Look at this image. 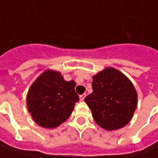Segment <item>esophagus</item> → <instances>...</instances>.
<instances>
[{
	"label": "esophagus",
	"instance_id": "1",
	"mask_svg": "<svg viewBox=\"0 0 158 158\" xmlns=\"http://www.w3.org/2000/svg\"><path fill=\"white\" fill-rule=\"evenodd\" d=\"M86 96H87V95H86L85 93H84V94H82V95H80V96H79V99H80L81 101H83V100L85 99V98H86Z\"/></svg>",
	"mask_w": 158,
	"mask_h": 158
}]
</instances>
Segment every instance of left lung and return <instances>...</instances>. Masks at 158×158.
<instances>
[{
	"instance_id": "left-lung-1",
	"label": "left lung",
	"mask_w": 158,
	"mask_h": 158,
	"mask_svg": "<svg viewBox=\"0 0 158 158\" xmlns=\"http://www.w3.org/2000/svg\"><path fill=\"white\" fill-rule=\"evenodd\" d=\"M92 89L85 102L98 125L114 131L129 123L136 110L138 97L127 77L114 68H106L93 77Z\"/></svg>"
}]
</instances>
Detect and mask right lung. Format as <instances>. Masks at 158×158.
<instances>
[{
    "label": "right lung",
    "instance_id": "add662e5",
    "mask_svg": "<svg viewBox=\"0 0 158 158\" xmlns=\"http://www.w3.org/2000/svg\"><path fill=\"white\" fill-rule=\"evenodd\" d=\"M75 86L74 80H64L58 71H44L33 83L27 97L34 121L44 128H55L65 122L79 101Z\"/></svg>",
    "mask_w": 158,
    "mask_h": 158
}]
</instances>
